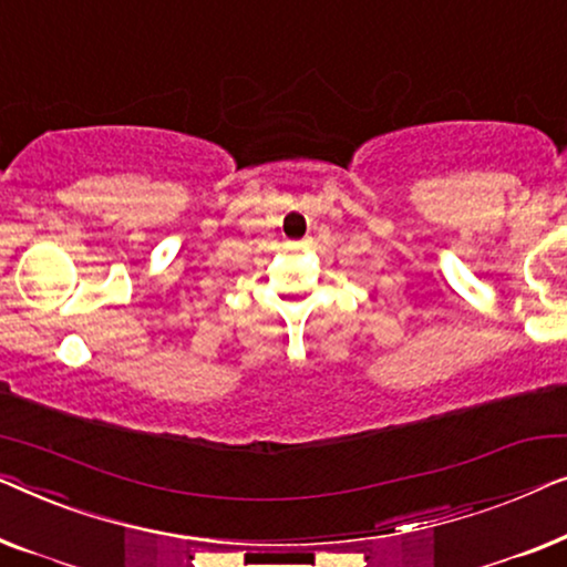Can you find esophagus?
Instances as JSON below:
<instances>
[{
    "mask_svg": "<svg viewBox=\"0 0 567 567\" xmlns=\"http://www.w3.org/2000/svg\"><path fill=\"white\" fill-rule=\"evenodd\" d=\"M310 244H313V238L306 236V238H302V241H298V244H295V246H298V249H308Z\"/></svg>",
    "mask_w": 567,
    "mask_h": 567,
    "instance_id": "1",
    "label": "esophagus"
}]
</instances>
